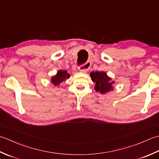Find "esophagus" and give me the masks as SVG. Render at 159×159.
I'll use <instances>...</instances> for the list:
<instances>
[{
  "mask_svg": "<svg viewBox=\"0 0 159 159\" xmlns=\"http://www.w3.org/2000/svg\"><path fill=\"white\" fill-rule=\"evenodd\" d=\"M90 66H91V63L88 61V62L85 63L84 64H83V65L80 66L79 67V70L80 72H82V73H86L87 71L89 70Z\"/></svg>",
  "mask_w": 159,
  "mask_h": 159,
  "instance_id": "1",
  "label": "esophagus"
}]
</instances>
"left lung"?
I'll return each instance as SVG.
<instances>
[{
	"label": "left lung",
	"mask_w": 159,
	"mask_h": 159,
	"mask_svg": "<svg viewBox=\"0 0 159 159\" xmlns=\"http://www.w3.org/2000/svg\"><path fill=\"white\" fill-rule=\"evenodd\" d=\"M90 78L93 82L95 83V90L97 92H99L102 94L108 93L111 90H113V84L115 83L111 77L107 75L105 72H91L90 74Z\"/></svg>",
	"instance_id": "1"
}]
</instances>
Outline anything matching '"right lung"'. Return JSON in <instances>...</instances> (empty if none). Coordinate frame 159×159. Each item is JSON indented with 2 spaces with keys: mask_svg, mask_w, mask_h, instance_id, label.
I'll return each instance as SVG.
<instances>
[{
  "mask_svg": "<svg viewBox=\"0 0 159 159\" xmlns=\"http://www.w3.org/2000/svg\"><path fill=\"white\" fill-rule=\"evenodd\" d=\"M70 77V74L66 70H58L55 76L51 77V82L54 86H58L60 83Z\"/></svg>",
  "mask_w": 159,
  "mask_h": 159,
  "instance_id": "obj_1",
  "label": "right lung"
}]
</instances>
